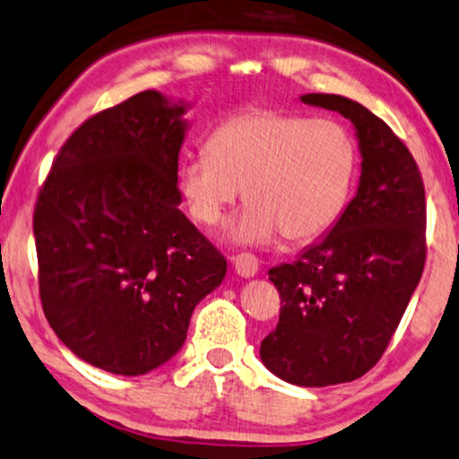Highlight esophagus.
I'll return each mask as SVG.
<instances>
[{"label": "esophagus", "instance_id": "esophagus-1", "mask_svg": "<svg viewBox=\"0 0 459 459\" xmlns=\"http://www.w3.org/2000/svg\"><path fill=\"white\" fill-rule=\"evenodd\" d=\"M230 264H233L235 273L239 274V277L249 279L258 273V260H255V255H252V254L233 255V258H230Z\"/></svg>", "mask_w": 459, "mask_h": 459}]
</instances>
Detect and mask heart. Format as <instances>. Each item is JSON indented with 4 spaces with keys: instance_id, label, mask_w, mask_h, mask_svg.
Returning <instances> with one entry per match:
<instances>
[{
    "instance_id": "b5f03b06",
    "label": "heart",
    "mask_w": 459,
    "mask_h": 459,
    "mask_svg": "<svg viewBox=\"0 0 459 459\" xmlns=\"http://www.w3.org/2000/svg\"><path fill=\"white\" fill-rule=\"evenodd\" d=\"M207 151L180 161V195L195 222L213 226L243 188L249 205L226 226V239L241 246L323 235L344 212L357 174V144L344 126L273 108L224 119Z\"/></svg>"
}]
</instances>
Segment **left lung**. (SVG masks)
<instances>
[{"instance_id":"8db88e82","label":"left lung","mask_w":459,"mask_h":459,"mask_svg":"<svg viewBox=\"0 0 459 459\" xmlns=\"http://www.w3.org/2000/svg\"><path fill=\"white\" fill-rule=\"evenodd\" d=\"M300 100L351 119L361 152L357 195L327 235L268 271L283 307L262 363L319 388L357 380L386 351L424 271L426 199L411 152L369 108L338 94Z\"/></svg>"}]
</instances>
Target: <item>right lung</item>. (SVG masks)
Listing matches in <instances>:
<instances>
[{"label":"right lung","instance_id":"right-lung-1","mask_svg":"<svg viewBox=\"0 0 459 459\" xmlns=\"http://www.w3.org/2000/svg\"><path fill=\"white\" fill-rule=\"evenodd\" d=\"M188 108L146 90L90 117L54 159L35 205L46 319L75 357L108 374L168 363L226 274L180 212Z\"/></svg>","mask_w":459,"mask_h":459}]
</instances>
